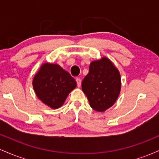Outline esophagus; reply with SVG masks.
<instances>
[{"instance_id":"34e87169","label":"esophagus","mask_w":159,"mask_h":159,"mask_svg":"<svg viewBox=\"0 0 159 159\" xmlns=\"http://www.w3.org/2000/svg\"><path fill=\"white\" fill-rule=\"evenodd\" d=\"M76 82H77V85L78 87H81V80L79 78H76Z\"/></svg>"}]
</instances>
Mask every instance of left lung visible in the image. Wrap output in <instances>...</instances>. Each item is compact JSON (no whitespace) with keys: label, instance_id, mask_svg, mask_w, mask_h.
Returning <instances> with one entry per match:
<instances>
[{"label":"left lung","instance_id":"1","mask_svg":"<svg viewBox=\"0 0 159 159\" xmlns=\"http://www.w3.org/2000/svg\"><path fill=\"white\" fill-rule=\"evenodd\" d=\"M81 87L91 107L103 112L116 102L120 95L121 78L119 70L105 57L91 62Z\"/></svg>","mask_w":159,"mask_h":159}]
</instances>
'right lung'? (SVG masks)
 <instances>
[{
  "mask_svg": "<svg viewBox=\"0 0 159 159\" xmlns=\"http://www.w3.org/2000/svg\"><path fill=\"white\" fill-rule=\"evenodd\" d=\"M77 86L69 72L58 64L44 63L33 79L37 97L53 109L61 107L69 93Z\"/></svg>",
  "mask_w": 159,
  "mask_h": 159,
  "instance_id": "add662e5",
  "label": "right lung"
}]
</instances>
